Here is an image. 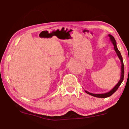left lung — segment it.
<instances>
[{
  "label": "left lung",
  "mask_w": 129,
  "mask_h": 129,
  "mask_svg": "<svg viewBox=\"0 0 129 129\" xmlns=\"http://www.w3.org/2000/svg\"><path fill=\"white\" fill-rule=\"evenodd\" d=\"M108 36L109 38H110V40L111 41V42L112 43V44H113V45L114 46V50H115V51L117 56H118L119 59L120 60V62H121V76H120V79L119 80L118 83H117L116 85L114 87L113 89H112L110 91H109V92H107L106 93H104V94H93V93H91V92L86 91V90H85V92L87 93V94H88L91 96H93L96 97V98H108V97L110 96L113 95L114 93L117 90V89L119 88V87L122 83L123 80H124V62H123L122 57L121 56L120 51L118 50V49H117V45H116V42L115 39V38L113 37V36H112V35L110 34H109Z\"/></svg>",
  "instance_id": "left-lung-1"
}]
</instances>
